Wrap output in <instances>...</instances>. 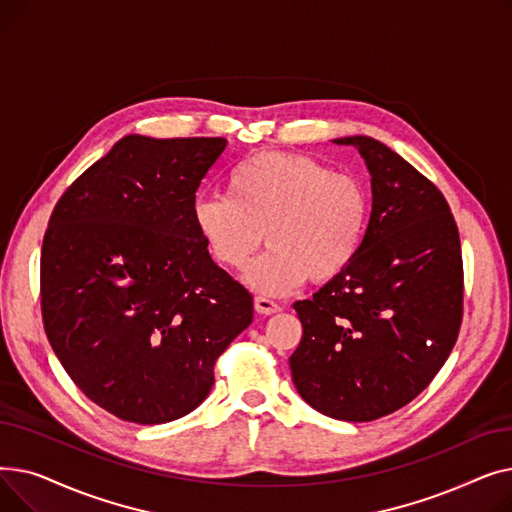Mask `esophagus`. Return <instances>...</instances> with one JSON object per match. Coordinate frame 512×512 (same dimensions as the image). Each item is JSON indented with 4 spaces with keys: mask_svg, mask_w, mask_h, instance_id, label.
<instances>
[{
    "mask_svg": "<svg viewBox=\"0 0 512 512\" xmlns=\"http://www.w3.org/2000/svg\"><path fill=\"white\" fill-rule=\"evenodd\" d=\"M255 311L261 313V315H274V313L280 311V305L270 301V299H265V297H257L255 299Z\"/></svg>",
    "mask_w": 512,
    "mask_h": 512,
    "instance_id": "esophagus-1",
    "label": "esophagus"
}]
</instances>
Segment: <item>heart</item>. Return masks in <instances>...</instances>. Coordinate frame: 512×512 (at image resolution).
I'll return each instance as SVG.
<instances>
[{"label":"heart","instance_id":"obj_1","mask_svg":"<svg viewBox=\"0 0 512 512\" xmlns=\"http://www.w3.org/2000/svg\"><path fill=\"white\" fill-rule=\"evenodd\" d=\"M230 195L193 205L195 226L211 255L242 270L265 242L272 249L245 272V284L284 297L309 278H338L361 251L369 218L365 186L301 153L267 151L234 168Z\"/></svg>","mask_w":512,"mask_h":512}]
</instances>
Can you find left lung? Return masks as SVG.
I'll use <instances>...</instances> for the list:
<instances>
[{
	"label": "left lung",
	"instance_id": "8db88e82",
	"mask_svg": "<svg viewBox=\"0 0 512 512\" xmlns=\"http://www.w3.org/2000/svg\"><path fill=\"white\" fill-rule=\"evenodd\" d=\"M363 157L371 215L346 270L292 307L303 338L292 382L315 411L373 421L434 380L463 319L461 238L444 195L388 145L336 139Z\"/></svg>",
	"mask_w": 512,
	"mask_h": 512
}]
</instances>
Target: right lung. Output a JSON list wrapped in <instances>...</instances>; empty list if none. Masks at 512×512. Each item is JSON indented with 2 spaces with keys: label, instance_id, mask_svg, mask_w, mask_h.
<instances>
[{
  "label": "right lung",
  "instance_id": "1",
  "mask_svg": "<svg viewBox=\"0 0 512 512\" xmlns=\"http://www.w3.org/2000/svg\"><path fill=\"white\" fill-rule=\"evenodd\" d=\"M226 145L128 134L49 218V344L72 382L124 421L168 423L197 409L215 359L253 321V297L211 259L193 220L197 188Z\"/></svg>",
  "mask_w": 512,
  "mask_h": 512
}]
</instances>
